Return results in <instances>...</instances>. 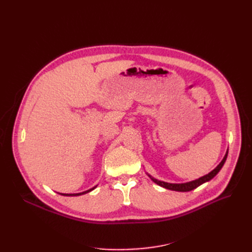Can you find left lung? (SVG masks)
<instances>
[{
    "label": "left lung",
    "instance_id": "1",
    "mask_svg": "<svg viewBox=\"0 0 252 252\" xmlns=\"http://www.w3.org/2000/svg\"><path fill=\"white\" fill-rule=\"evenodd\" d=\"M227 156H228V150L226 151V155L225 157L223 158L222 161H220V163L216 167L215 169H213L212 171H210L208 174L204 175V177L202 178H199L196 179L194 181H191V182H187V183H181V184H173V183H167V182H163V181H158L155 178H152L150 174L147 173L148 177L154 181L156 184H158V186L161 187H164L166 189H169V190H174V191H181V192H186V191H191V190L195 189L196 187H199L200 185L204 184V183L210 181L211 179H213L216 177V175L219 173V171L222 169V167L224 166L225 162H226V158H227Z\"/></svg>",
    "mask_w": 252,
    "mask_h": 252
}]
</instances>
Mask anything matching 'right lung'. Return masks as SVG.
I'll return each mask as SVG.
<instances>
[{
    "label": "right lung",
    "instance_id": "add662e5",
    "mask_svg": "<svg viewBox=\"0 0 252 252\" xmlns=\"http://www.w3.org/2000/svg\"><path fill=\"white\" fill-rule=\"evenodd\" d=\"M95 187H96V186H95ZM95 187L91 188V189H88V190H86V191H83V192H80V193H60V194H62V195H66V196H78V195H82V194H85V193H88V192H90L91 190H94Z\"/></svg>",
    "mask_w": 252,
    "mask_h": 252
}]
</instances>
